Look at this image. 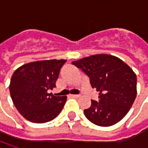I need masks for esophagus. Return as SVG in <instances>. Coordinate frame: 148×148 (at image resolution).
<instances>
[{"label":"esophagus","instance_id":"esophagus-1","mask_svg":"<svg viewBox=\"0 0 148 148\" xmlns=\"http://www.w3.org/2000/svg\"><path fill=\"white\" fill-rule=\"evenodd\" d=\"M71 97H74V98H79L80 95H71Z\"/></svg>","mask_w":148,"mask_h":148}]
</instances>
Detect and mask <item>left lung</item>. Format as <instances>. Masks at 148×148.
<instances>
[{"label": "left lung", "instance_id": "8db88e82", "mask_svg": "<svg viewBox=\"0 0 148 148\" xmlns=\"http://www.w3.org/2000/svg\"><path fill=\"white\" fill-rule=\"evenodd\" d=\"M90 78L99 91V102L91 99L84 110L89 120L101 127L119 122L127 114L137 95V76L123 61L109 54H95L71 62Z\"/></svg>", "mask_w": 148, "mask_h": 148}]
</instances>
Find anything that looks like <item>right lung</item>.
Instances as JSON below:
<instances>
[{
  "label": "right lung",
  "instance_id": "obj_1",
  "mask_svg": "<svg viewBox=\"0 0 148 148\" xmlns=\"http://www.w3.org/2000/svg\"><path fill=\"white\" fill-rule=\"evenodd\" d=\"M66 60L36 61L24 64L13 73L10 93L15 108L27 120L46 123L58 116L66 96L48 93L56 86L60 69Z\"/></svg>",
  "mask_w": 148,
  "mask_h": 148
}]
</instances>
